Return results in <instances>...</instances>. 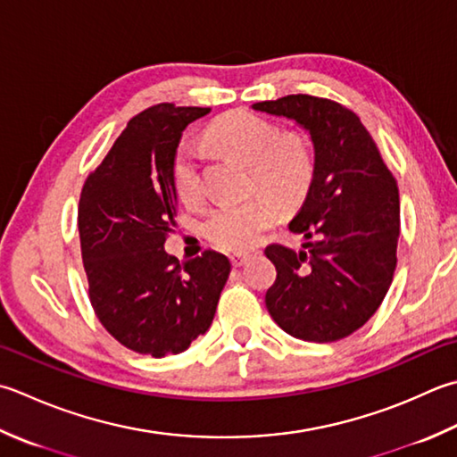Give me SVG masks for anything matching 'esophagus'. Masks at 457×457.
<instances>
[{"instance_id": "34e87169", "label": "esophagus", "mask_w": 457, "mask_h": 457, "mask_svg": "<svg viewBox=\"0 0 457 457\" xmlns=\"http://www.w3.org/2000/svg\"><path fill=\"white\" fill-rule=\"evenodd\" d=\"M229 259H231V265H234V267H241V265H244V263L247 262L249 255H247V253H234Z\"/></svg>"}]
</instances>
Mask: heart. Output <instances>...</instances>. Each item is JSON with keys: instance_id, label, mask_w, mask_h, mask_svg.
Returning a JSON list of instances; mask_svg holds the SVG:
<instances>
[{"instance_id": "1", "label": "heart", "mask_w": 457, "mask_h": 457, "mask_svg": "<svg viewBox=\"0 0 457 457\" xmlns=\"http://www.w3.org/2000/svg\"><path fill=\"white\" fill-rule=\"evenodd\" d=\"M208 140L221 152L252 164L253 184L263 187V192L245 200L221 202L204 223V234L213 245L226 252H241L279 220L281 204L291 208L305 198L315 162L305 138L299 134H281L273 122L247 111L228 112L213 120ZM172 182L184 204L204 202L200 152L190 142H182L176 150Z\"/></svg>"}]
</instances>
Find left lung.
Returning a JSON list of instances; mask_svg holds the SVG:
<instances>
[{"mask_svg":"<svg viewBox=\"0 0 457 457\" xmlns=\"http://www.w3.org/2000/svg\"><path fill=\"white\" fill-rule=\"evenodd\" d=\"M309 132L315 172L289 221L299 252L270 245L277 279L265 305L285 333L333 343L369 320L390 289L400 236L398 184L359 116L328 98L287 95L252 104Z\"/></svg>","mask_w":457,"mask_h":457,"instance_id":"obj_1","label":"left lung"}]
</instances>
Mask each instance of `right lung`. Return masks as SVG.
Segmentation results:
<instances>
[{
	"instance_id": "right-lung-1",
	"label": "right lung",
	"mask_w": 457,
	"mask_h": 457,
	"mask_svg": "<svg viewBox=\"0 0 457 457\" xmlns=\"http://www.w3.org/2000/svg\"><path fill=\"white\" fill-rule=\"evenodd\" d=\"M208 112L162 103L134 116L80 192L91 305L116 341L154 359L210 328L231 271L218 252L180 263L164 249L178 210L172 160L187 124Z\"/></svg>"
}]
</instances>
